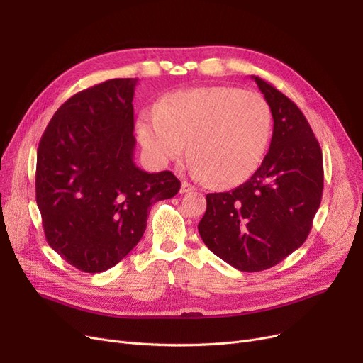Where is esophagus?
Segmentation results:
<instances>
[{"instance_id": "obj_1", "label": "esophagus", "mask_w": 363, "mask_h": 363, "mask_svg": "<svg viewBox=\"0 0 363 363\" xmlns=\"http://www.w3.org/2000/svg\"><path fill=\"white\" fill-rule=\"evenodd\" d=\"M196 188L191 185V184H188V182H182L181 184V190H179V193L181 194H185V193H191V191H194Z\"/></svg>"}]
</instances>
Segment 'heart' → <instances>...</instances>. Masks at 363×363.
<instances>
[{"mask_svg":"<svg viewBox=\"0 0 363 363\" xmlns=\"http://www.w3.org/2000/svg\"><path fill=\"white\" fill-rule=\"evenodd\" d=\"M272 125V108L262 94L208 86L167 94L159 108L140 116L136 130L144 150L159 163L182 159L190 140L194 175L231 186L259 167Z\"/></svg>","mask_w":363,"mask_h":363,"instance_id":"1","label":"heart"}]
</instances>
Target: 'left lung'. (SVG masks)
Segmentation results:
<instances>
[{"instance_id":"1","label":"left lung","mask_w":363,"mask_h":363,"mask_svg":"<svg viewBox=\"0 0 363 363\" xmlns=\"http://www.w3.org/2000/svg\"><path fill=\"white\" fill-rule=\"evenodd\" d=\"M273 116L270 150L245 184L206 196L200 238L240 272H261L301 246L323 191L322 150L304 114L276 87L254 77Z\"/></svg>"}]
</instances>
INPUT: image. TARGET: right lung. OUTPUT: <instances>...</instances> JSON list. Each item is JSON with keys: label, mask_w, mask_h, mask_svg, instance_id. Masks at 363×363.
Listing matches in <instances>:
<instances>
[{"label": "right lung", "mask_w": 363, "mask_h": 363, "mask_svg": "<svg viewBox=\"0 0 363 363\" xmlns=\"http://www.w3.org/2000/svg\"><path fill=\"white\" fill-rule=\"evenodd\" d=\"M138 78L74 94L55 113L37 152L35 193L49 245L75 269L101 273L138 245L154 203L178 194L169 170L133 162Z\"/></svg>", "instance_id": "right-lung-1"}]
</instances>
